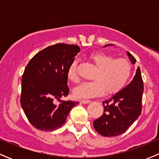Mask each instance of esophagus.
<instances>
[{"label": "esophagus", "instance_id": "esophagus-1", "mask_svg": "<svg viewBox=\"0 0 159 159\" xmlns=\"http://www.w3.org/2000/svg\"><path fill=\"white\" fill-rule=\"evenodd\" d=\"M80 103L81 104H87V103H90V100H86V99H80Z\"/></svg>", "mask_w": 159, "mask_h": 159}]
</instances>
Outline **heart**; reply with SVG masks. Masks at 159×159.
I'll use <instances>...</instances> for the list:
<instances>
[{
    "instance_id": "1",
    "label": "heart",
    "mask_w": 159,
    "mask_h": 159,
    "mask_svg": "<svg viewBox=\"0 0 159 159\" xmlns=\"http://www.w3.org/2000/svg\"><path fill=\"white\" fill-rule=\"evenodd\" d=\"M90 61L97 67L93 76L94 81L84 82L76 87L73 94L77 98H92L106 92L114 94L123 89L132 72V64L125 58H114L103 52L93 53ZM77 63L73 62L67 71V78L74 83L79 81L77 74Z\"/></svg>"
}]
</instances>
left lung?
Instances as JSON below:
<instances>
[{
	"label": "left lung",
	"mask_w": 159,
	"mask_h": 159,
	"mask_svg": "<svg viewBox=\"0 0 159 159\" xmlns=\"http://www.w3.org/2000/svg\"><path fill=\"white\" fill-rule=\"evenodd\" d=\"M127 54L134 64L135 58L129 52ZM143 93V82L138 67L129 84L102 102L103 114L93 122L96 132L105 137L117 136L125 132L140 115Z\"/></svg>",
	"instance_id": "obj_1"
}]
</instances>
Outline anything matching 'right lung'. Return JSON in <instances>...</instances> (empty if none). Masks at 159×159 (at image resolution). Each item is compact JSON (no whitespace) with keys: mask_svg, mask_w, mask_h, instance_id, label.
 I'll return each mask as SVG.
<instances>
[{"mask_svg":"<svg viewBox=\"0 0 159 159\" xmlns=\"http://www.w3.org/2000/svg\"><path fill=\"white\" fill-rule=\"evenodd\" d=\"M79 52L78 45L57 43L40 51L27 63L21 78L20 102L36 129L46 132L59 129L78 104L61 98L68 96L67 71ZM56 100L61 103L55 104Z\"/></svg>","mask_w":159,"mask_h":159,"instance_id":"add662e5","label":"right lung"}]
</instances>
